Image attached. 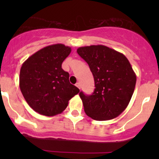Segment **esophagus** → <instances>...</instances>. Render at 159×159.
Masks as SVG:
<instances>
[{"label":"esophagus","instance_id":"obj_1","mask_svg":"<svg viewBox=\"0 0 159 159\" xmlns=\"http://www.w3.org/2000/svg\"><path fill=\"white\" fill-rule=\"evenodd\" d=\"M75 85L77 86V87L78 88V89H81V84H80V83L79 82H78V83H76V84H75Z\"/></svg>","mask_w":159,"mask_h":159}]
</instances>
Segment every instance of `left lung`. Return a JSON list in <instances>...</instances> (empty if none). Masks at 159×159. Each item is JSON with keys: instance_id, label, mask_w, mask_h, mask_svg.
<instances>
[{"instance_id": "1", "label": "left lung", "mask_w": 159, "mask_h": 159, "mask_svg": "<svg viewBox=\"0 0 159 159\" xmlns=\"http://www.w3.org/2000/svg\"><path fill=\"white\" fill-rule=\"evenodd\" d=\"M78 54L89 65L94 76L91 95L79 93L88 116L96 121L113 119L129 105L136 84V75L127 57L105 45L78 48Z\"/></svg>"}]
</instances>
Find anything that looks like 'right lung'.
Wrapping results in <instances>:
<instances>
[{"label": "right lung", "instance_id": "right-lung-1", "mask_svg": "<svg viewBox=\"0 0 159 159\" xmlns=\"http://www.w3.org/2000/svg\"><path fill=\"white\" fill-rule=\"evenodd\" d=\"M70 51V47L62 44L47 46L30 56L20 68V91L30 108L40 115L61 114L80 91L69 82V74L61 68Z\"/></svg>", "mask_w": 159, "mask_h": 159}]
</instances>
